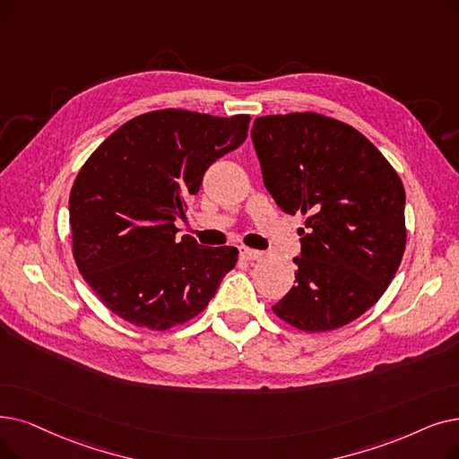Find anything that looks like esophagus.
Here are the masks:
<instances>
[{
  "mask_svg": "<svg viewBox=\"0 0 459 459\" xmlns=\"http://www.w3.org/2000/svg\"><path fill=\"white\" fill-rule=\"evenodd\" d=\"M240 256L244 258V261H258V258H263V253L256 251V249H249L246 246L240 247Z\"/></svg>",
  "mask_w": 459,
  "mask_h": 459,
  "instance_id": "34e87169",
  "label": "esophagus"
}]
</instances>
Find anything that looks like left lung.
Masks as SVG:
<instances>
[{
    "instance_id": "8db88e82",
    "label": "left lung",
    "mask_w": 459,
    "mask_h": 459,
    "mask_svg": "<svg viewBox=\"0 0 459 459\" xmlns=\"http://www.w3.org/2000/svg\"><path fill=\"white\" fill-rule=\"evenodd\" d=\"M251 138L275 204L306 215L296 285L273 313L304 332L352 323L378 302L402 263L400 176L360 131L323 114L256 117Z\"/></svg>"
}]
</instances>
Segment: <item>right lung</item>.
<instances>
[{
  "instance_id": "1",
  "label": "right lung",
  "mask_w": 459,
  "mask_h": 459,
  "mask_svg": "<svg viewBox=\"0 0 459 459\" xmlns=\"http://www.w3.org/2000/svg\"><path fill=\"white\" fill-rule=\"evenodd\" d=\"M249 116L153 110L129 119L78 172L69 196L73 256L112 313L169 330L201 313L238 249L178 240L176 219L219 157L247 138Z\"/></svg>"
}]
</instances>
